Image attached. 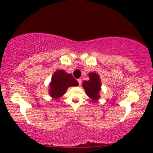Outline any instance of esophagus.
<instances>
[{
	"instance_id": "obj_1",
	"label": "esophagus",
	"mask_w": 153,
	"mask_h": 153,
	"mask_svg": "<svg viewBox=\"0 0 153 153\" xmlns=\"http://www.w3.org/2000/svg\"><path fill=\"white\" fill-rule=\"evenodd\" d=\"M78 84H79V85H81V82H82V80L81 79H78Z\"/></svg>"
}]
</instances>
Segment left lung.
<instances>
[{"label": "left lung", "mask_w": 153, "mask_h": 153, "mask_svg": "<svg viewBox=\"0 0 153 153\" xmlns=\"http://www.w3.org/2000/svg\"><path fill=\"white\" fill-rule=\"evenodd\" d=\"M89 80H84L82 87L85 89L87 96L94 101L99 99V92L101 91V79L96 73H89Z\"/></svg>", "instance_id": "1"}]
</instances>
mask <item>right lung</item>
<instances>
[{"instance_id":"right-lung-1","label":"right lung","mask_w":153,"mask_h":153,"mask_svg":"<svg viewBox=\"0 0 153 153\" xmlns=\"http://www.w3.org/2000/svg\"><path fill=\"white\" fill-rule=\"evenodd\" d=\"M78 82L71 74L62 70H58L53 74L50 84V95L53 99H59L65 94L71 86H78Z\"/></svg>"}]
</instances>
